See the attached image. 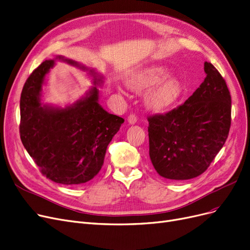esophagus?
Masks as SVG:
<instances>
[{"mask_svg": "<svg viewBox=\"0 0 250 250\" xmlns=\"http://www.w3.org/2000/svg\"><path fill=\"white\" fill-rule=\"evenodd\" d=\"M127 122H128V124H130V125H135V124L137 123V116H136L135 114L128 115V117H127Z\"/></svg>", "mask_w": 250, "mask_h": 250, "instance_id": "esophagus-1", "label": "esophagus"}]
</instances>
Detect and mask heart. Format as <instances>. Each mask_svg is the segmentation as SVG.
I'll list each match as a JSON object with an SVG mask.
<instances>
[{
  "label": "heart",
  "instance_id": "1",
  "mask_svg": "<svg viewBox=\"0 0 250 250\" xmlns=\"http://www.w3.org/2000/svg\"><path fill=\"white\" fill-rule=\"evenodd\" d=\"M133 91H145V104L153 111H163L173 106L181 96L182 84L178 78L169 75V70L154 64L142 68L126 79ZM119 91H124L118 87Z\"/></svg>",
  "mask_w": 250,
  "mask_h": 250
}]
</instances>
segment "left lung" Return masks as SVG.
<instances>
[{"mask_svg":"<svg viewBox=\"0 0 250 250\" xmlns=\"http://www.w3.org/2000/svg\"><path fill=\"white\" fill-rule=\"evenodd\" d=\"M204 71L206 78L182 105L148 117L150 161L164 178L198 177L228 138L232 108L229 88L213 64L205 62Z\"/></svg>","mask_w":250,"mask_h":250,"instance_id":"left-lung-1","label":"left lung"}]
</instances>
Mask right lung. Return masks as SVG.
<instances>
[{
    "mask_svg": "<svg viewBox=\"0 0 250 250\" xmlns=\"http://www.w3.org/2000/svg\"><path fill=\"white\" fill-rule=\"evenodd\" d=\"M55 60L88 70L95 85L63 108L41 102L44 76ZM102 83L103 76L94 69L62 55L43 62L25 81L21 97V139L41 173L51 181L66 186L85 183L103 166L107 146L125 119L99 104L97 86Z\"/></svg>",
    "mask_w": 250,
    "mask_h": 250,
    "instance_id": "obj_1",
    "label": "right lung"
}]
</instances>
